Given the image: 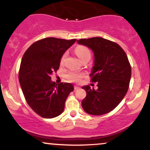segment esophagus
<instances>
[{
    "instance_id": "34e87169",
    "label": "esophagus",
    "mask_w": 150,
    "mask_h": 150,
    "mask_svg": "<svg viewBox=\"0 0 150 150\" xmlns=\"http://www.w3.org/2000/svg\"><path fill=\"white\" fill-rule=\"evenodd\" d=\"M79 88H80V87H79L78 86H76V85L74 86V89H75V90H76V89H79Z\"/></svg>"
}]
</instances>
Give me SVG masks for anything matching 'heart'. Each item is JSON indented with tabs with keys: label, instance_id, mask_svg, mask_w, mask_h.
<instances>
[{
	"label": "heart",
	"instance_id": "1",
	"mask_svg": "<svg viewBox=\"0 0 150 150\" xmlns=\"http://www.w3.org/2000/svg\"><path fill=\"white\" fill-rule=\"evenodd\" d=\"M75 53L81 61H83L85 58H90L91 57V53L89 50L87 49L86 46H78L75 48ZM65 57H66V53L62 56L61 58V64L63 65L64 63ZM83 77V74L76 73V72H70L66 75V77L68 80L71 81V82H77L80 80L82 77Z\"/></svg>",
	"mask_w": 150,
	"mask_h": 150
}]
</instances>
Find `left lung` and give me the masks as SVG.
Listing matches in <instances>:
<instances>
[{
	"label": "left lung",
	"mask_w": 150,
	"mask_h": 150,
	"mask_svg": "<svg viewBox=\"0 0 150 150\" xmlns=\"http://www.w3.org/2000/svg\"><path fill=\"white\" fill-rule=\"evenodd\" d=\"M77 42L94 53L90 76L97 89L83 86L87 96L82 101L86 113L94 116L107 113L120 104L128 90L131 67L126 53L116 43L101 37L81 39Z\"/></svg>",
	"instance_id": "left-lung-1"
}]
</instances>
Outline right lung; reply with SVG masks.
I'll list each match as a JSON object with an SVG mask.
<instances>
[{
	"instance_id": "obj_1",
	"label": "right lung",
	"mask_w": 150,
	"mask_h": 150,
	"mask_svg": "<svg viewBox=\"0 0 150 150\" xmlns=\"http://www.w3.org/2000/svg\"><path fill=\"white\" fill-rule=\"evenodd\" d=\"M76 42L49 37L32 44L22 58L19 81L29 106L45 118L63 113L65 102L74 90L71 83L56 85L51 75L58 70L64 53Z\"/></svg>"
}]
</instances>
